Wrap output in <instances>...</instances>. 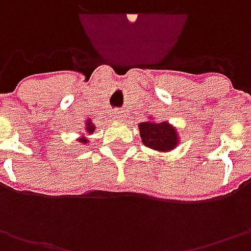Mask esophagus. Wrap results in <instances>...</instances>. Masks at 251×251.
I'll list each match as a JSON object with an SVG mask.
<instances>
[{"label":"esophagus","instance_id":"obj_1","mask_svg":"<svg viewBox=\"0 0 251 251\" xmlns=\"http://www.w3.org/2000/svg\"><path fill=\"white\" fill-rule=\"evenodd\" d=\"M114 116H116L117 120H120L121 117H123V111H114Z\"/></svg>","mask_w":251,"mask_h":251}]
</instances>
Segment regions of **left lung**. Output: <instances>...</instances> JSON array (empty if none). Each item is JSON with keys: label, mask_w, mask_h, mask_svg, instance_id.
<instances>
[{"label": "left lung", "mask_w": 251, "mask_h": 251, "mask_svg": "<svg viewBox=\"0 0 251 251\" xmlns=\"http://www.w3.org/2000/svg\"><path fill=\"white\" fill-rule=\"evenodd\" d=\"M140 134L142 142L155 151H170L177 144L176 130L168 123H142Z\"/></svg>", "instance_id": "left-lung-1"}]
</instances>
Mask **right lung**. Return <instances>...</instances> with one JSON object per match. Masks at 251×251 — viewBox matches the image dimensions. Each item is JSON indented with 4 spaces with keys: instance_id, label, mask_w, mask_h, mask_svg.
<instances>
[{
    "instance_id": "obj_1",
    "label": "right lung",
    "mask_w": 251,
    "mask_h": 251,
    "mask_svg": "<svg viewBox=\"0 0 251 251\" xmlns=\"http://www.w3.org/2000/svg\"><path fill=\"white\" fill-rule=\"evenodd\" d=\"M86 130H88V132H92V131L95 130V127L91 124V121H88V124H86ZM81 142H86V140H81Z\"/></svg>"
}]
</instances>
